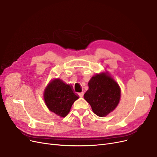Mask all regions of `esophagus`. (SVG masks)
Here are the masks:
<instances>
[{
    "label": "esophagus",
    "instance_id": "esophagus-1",
    "mask_svg": "<svg viewBox=\"0 0 157 157\" xmlns=\"http://www.w3.org/2000/svg\"><path fill=\"white\" fill-rule=\"evenodd\" d=\"M78 96H79L80 98L83 97V96H84V92H80V93H78Z\"/></svg>",
    "mask_w": 157,
    "mask_h": 157
}]
</instances>
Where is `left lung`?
<instances>
[{"mask_svg":"<svg viewBox=\"0 0 157 157\" xmlns=\"http://www.w3.org/2000/svg\"><path fill=\"white\" fill-rule=\"evenodd\" d=\"M84 98L98 117H103L115 110L120 101L121 90L109 72L97 73L88 82Z\"/></svg>","mask_w":157,"mask_h":157,"instance_id":"8db88e82","label":"left lung"}]
</instances>
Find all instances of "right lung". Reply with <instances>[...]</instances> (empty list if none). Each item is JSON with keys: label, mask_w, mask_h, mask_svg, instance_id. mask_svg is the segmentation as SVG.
Listing matches in <instances>:
<instances>
[{"label": "right lung", "mask_w": 157, "mask_h": 157, "mask_svg": "<svg viewBox=\"0 0 157 157\" xmlns=\"http://www.w3.org/2000/svg\"><path fill=\"white\" fill-rule=\"evenodd\" d=\"M78 99L70 86L59 78L50 80L44 91V100L49 110L61 117L67 116Z\"/></svg>", "instance_id": "obj_1"}]
</instances>
